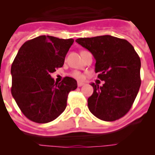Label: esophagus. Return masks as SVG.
<instances>
[{
	"mask_svg": "<svg viewBox=\"0 0 155 155\" xmlns=\"http://www.w3.org/2000/svg\"><path fill=\"white\" fill-rule=\"evenodd\" d=\"M84 83H83V82H80V81H78V87H81L82 85H84Z\"/></svg>",
	"mask_w": 155,
	"mask_h": 155,
	"instance_id": "1",
	"label": "esophagus"
}]
</instances>
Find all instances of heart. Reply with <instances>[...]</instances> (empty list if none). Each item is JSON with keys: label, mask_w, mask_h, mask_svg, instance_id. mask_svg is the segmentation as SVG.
I'll return each mask as SVG.
<instances>
[{"label": "heart", "mask_w": 155, "mask_h": 155, "mask_svg": "<svg viewBox=\"0 0 155 155\" xmlns=\"http://www.w3.org/2000/svg\"><path fill=\"white\" fill-rule=\"evenodd\" d=\"M71 76L74 79H76V80L78 81H82L84 79V75L82 74L81 72H79V71H73L71 74Z\"/></svg>", "instance_id": "heart-1"}]
</instances>
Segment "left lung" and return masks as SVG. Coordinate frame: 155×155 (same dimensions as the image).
<instances>
[{"label": "left lung", "mask_w": 155, "mask_h": 155, "mask_svg": "<svg viewBox=\"0 0 155 155\" xmlns=\"http://www.w3.org/2000/svg\"><path fill=\"white\" fill-rule=\"evenodd\" d=\"M76 42L94 56L95 72L104 81L87 98L90 112L104 121H115L131 109L141 84L140 59L127 40L112 35L79 38Z\"/></svg>", "instance_id": "obj_1"}]
</instances>
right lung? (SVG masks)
<instances>
[{
  "mask_svg": "<svg viewBox=\"0 0 155 155\" xmlns=\"http://www.w3.org/2000/svg\"><path fill=\"white\" fill-rule=\"evenodd\" d=\"M73 42V39L40 35L19 49L11 69V91L21 113L31 121L46 124L65 110L68 94L78 87L76 80L65 77L55 83L50 74L62 68Z\"/></svg>",
  "mask_w": 155,
  "mask_h": 155,
  "instance_id": "1",
  "label": "right lung"
}]
</instances>
